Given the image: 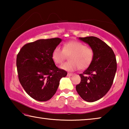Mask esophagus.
I'll list each match as a JSON object with an SVG mask.
<instances>
[{"instance_id": "1", "label": "esophagus", "mask_w": 129, "mask_h": 129, "mask_svg": "<svg viewBox=\"0 0 129 129\" xmlns=\"http://www.w3.org/2000/svg\"><path fill=\"white\" fill-rule=\"evenodd\" d=\"M73 75V73H68V74H67L68 76H72Z\"/></svg>"}]
</instances>
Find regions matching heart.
Wrapping results in <instances>:
<instances>
[{
  "label": "heart",
  "mask_w": 129,
  "mask_h": 129,
  "mask_svg": "<svg viewBox=\"0 0 129 129\" xmlns=\"http://www.w3.org/2000/svg\"><path fill=\"white\" fill-rule=\"evenodd\" d=\"M69 57V62L61 65L60 68L66 71H74L78 69L84 70L92 63L94 53L93 49L79 41H69L63 45L62 49L60 47L54 48L52 58L56 64H61Z\"/></svg>",
  "instance_id": "heart-1"
}]
</instances>
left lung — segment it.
<instances>
[{
  "mask_svg": "<svg viewBox=\"0 0 129 129\" xmlns=\"http://www.w3.org/2000/svg\"><path fill=\"white\" fill-rule=\"evenodd\" d=\"M93 49L92 63L83 73L81 82L76 86L78 94L87 102L101 99L112 86L117 71V61L113 49L104 41L94 36L79 38Z\"/></svg>",
  "mask_w": 129,
  "mask_h": 129,
  "instance_id": "left-lung-1",
  "label": "left lung"
}]
</instances>
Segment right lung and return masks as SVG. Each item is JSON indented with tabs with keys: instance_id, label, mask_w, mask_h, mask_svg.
I'll list each match as a JSON object with an SVG mask.
<instances>
[{
	"instance_id": "obj_1",
	"label": "right lung",
	"mask_w": 129,
	"mask_h": 129,
	"mask_svg": "<svg viewBox=\"0 0 129 129\" xmlns=\"http://www.w3.org/2000/svg\"><path fill=\"white\" fill-rule=\"evenodd\" d=\"M61 39H40L26 44L17 54L19 80L28 95L39 101H47L56 93L62 77L67 75L57 67L52 53Z\"/></svg>"
}]
</instances>
